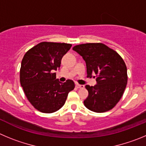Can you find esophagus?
<instances>
[{
    "mask_svg": "<svg viewBox=\"0 0 146 146\" xmlns=\"http://www.w3.org/2000/svg\"><path fill=\"white\" fill-rule=\"evenodd\" d=\"M76 87L78 88V89H83V88H84V85H81L78 84H76Z\"/></svg>",
    "mask_w": 146,
    "mask_h": 146,
    "instance_id": "esophagus-1",
    "label": "esophagus"
}]
</instances>
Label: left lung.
<instances>
[{"mask_svg":"<svg viewBox=\"0 0 146 146\" xmlns=\"http://www.w3.org/2000/svg\"><path fill=\"white\" fill-rule=\"evenodd\" d=\"M73 50L86 62L87 77H96L97 84L86 85L89 95L84 101L89 110L103 113L120 100L127 84V70L120 55L101 43L75 46Z\"/></svg>","mask_w":146,"mask_h":146,"instance_id":"left-lung-1","label":"left lung"}]
</instances>
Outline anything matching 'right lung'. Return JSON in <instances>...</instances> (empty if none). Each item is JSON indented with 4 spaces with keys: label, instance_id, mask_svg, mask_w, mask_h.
I'll list each match as a JSON object with an SVG mask.
<instances>
[{
    "label": "right lung",
    "instance_id": "1",
    "mask_svg": "<svg viewBox=\"0 0 146 146\" xmlns=\"http://www.w3.org/2000/svg\"><path fill=\"white\" fill-rule=\"evenodd\" d=\"M72 46L70 44L41 42L25 54L20 68V84L26 97L38 111L51 113L65 104L68 93L75 87L68 79L56 78L61 60Z\"/></svg>",
    "mask_w": 146,
    "mask_h": 146
}]
</instances>
